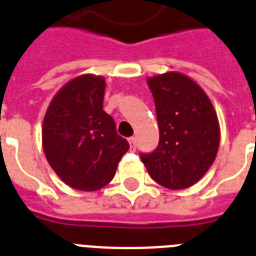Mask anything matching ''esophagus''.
<instances>
[{"mask_svg": "<svg viewBox=\"0 0 256 256\" xmlns=\"http://www.w3.org/2000/svg\"><path fill=\"white\" fill-rule=\"evenodd\" d=\"M128 143H130V147H132V150H135V146H136V139H135L134 136L128 138Z\"/></svg>", "mask_w": 256, "mask_h": 256, "instance_id": "obj_1", "label": "esophagus"}]
</instances>
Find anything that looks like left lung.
Masks as SVG:
<instances>
[{
	"mask_svg": "<svg viewBox=\"0 0 256 256\" xmlns=\"http://www.w3.org/2000/svg\"><path fill=\"white\" fill-rule=\"evenodd\" d=\"M160 140L140 158L154 181L170 190L190 188L214 161L220 128L214 105L195 82L180 72L148 79Z\"/></svg>",
	"mask_w": 256,
	"mask_h": 256,
	"instance_id": "obj_1",
	"label": "left lung"
}]
</instances>
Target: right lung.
<instances>
[{
    "label": "right lung",
    "mask_w": 256,
    "mask_h": 256,
    "mask_svg": "<svg viewBox=\"0 0 256 256\" xmlns=\"http://www.w3.org/2000/svg\"><path fill=\"white\" fill-rule=\"evenodd\" d=\"M104 92V78L80 75L60 90L42 122L46 160L76 190L95 191L108 184L130 147L102 109Z\"/></svg>",
    "instance_id": "obj_1"
}]
</instances>
